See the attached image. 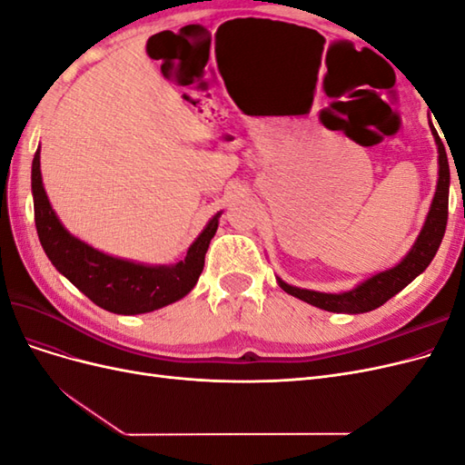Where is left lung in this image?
Returning a JSON list of instances; mask_svg holds the SVG:
<instances>
[{
	"label": "left lung",
	"instance_id": "8db88e82",
	"mask_svg": "<svg viewBox=\"0 0 465 465\" xmlns=\"http://www.w3.org/2000/svg\"><path fill=\"white\" fill-rule=\"evenodd\" d=\"M430 132L434 135L436 147H439V182H436V192L429 209V215L425 219L423 229H420L413 248L398 265H393L391 270L380 272L372 275L371 279L362 281L355 289L345 292H318L299 289L285 283L283 279L277 277L279 287L285 292L292 294L308 304L318 306L322 311L337 312V314H361L371 312L374 308L382 306L386 301H390L393 294H398L403 287H407L411 281L423 273L429 263L432 262L436 250H439L446 223H448V190H450V166L444 143L440 142L439 134H436L434 125H430Z\"/></svg>",
	"mask_w": 465,
	"mask_h": 465
}]
</instances>
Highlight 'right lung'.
<instances>
[{
	"mask_svg": "<svg viewBox=\"0 0 465 465\" xmlns=\"http://www.w3.org/2000/svg\"><path fill=\"white\" fill-rule=\"evenodd\" d=\"M31 186L36 232L48 260L96 306L114 314H145L184 299L198 283L221 211L192 242L184 260L174 265H145L108 256L64 227L42 184L40 147L33 159Z\"/></svg>",
	"mask_w": 465,
	"mask_h": 465,
	"instance_id": "add662e5",
	"label": "right lung"
}]
</instances>
